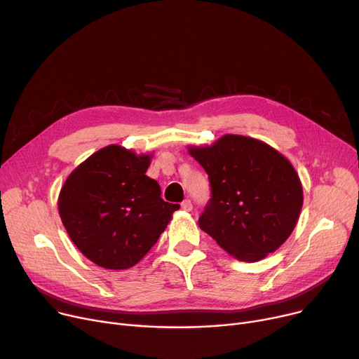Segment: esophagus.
Returning <instances> with one entry per match:
<instances>
[{"instance_id":"34e87169","label":"esophagus","mask_w":359,"mask_h":359,"mask_svg":"<svg viewBox=\"0 0 359 359\" xmlns=\"http://www.w3.org/2000/svg\"><path fill=\"white\" fill-rule=\"evenodd\" d=\"M182 210H184V211H192V202H191L189 199H184V201L182 202Z\"/></svg>"}]
</instances>
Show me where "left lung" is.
I'll return each mask as SVG.
<instances>
[{
  "instance_id": "8db88e82",
  "label": "left lung",
  "mask_w": 359,
  "mask_h": 359,
  "mask_svg": "<svg viewBox=\"0 0 359 359\" xmlns=\"http://www.w3.org/2000/svg\"><path fill=\"white\" fill-rule=\"evenodd\" d=\"M187 149L211 183L201 230L240 262L278 250L294 231L304 201L290 160L266 142L231 134Z\"/></svg>"
}]
</instances>
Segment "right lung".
Returning <instances> with one entry per match:
<instances>
[{
  "instance_id": "obj_1",
  "label": "right lung",
  "mask_w": 359,
  "mask_h": 359,
  "mask_svg": "<svg viewBox=\"0 0 359 359\" xmlns=\"http://www.w3.org/2000/svg\"><path fill=\"white\" fill-rule=\"evenodd\" d=\"M149 163L151 154L107 145L74 168L60 192L69 238L104 269L137 265L179 210L161 199L160 184L145 175Z\"/></svg>"
}]
</instances>
